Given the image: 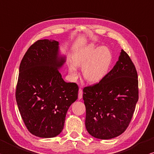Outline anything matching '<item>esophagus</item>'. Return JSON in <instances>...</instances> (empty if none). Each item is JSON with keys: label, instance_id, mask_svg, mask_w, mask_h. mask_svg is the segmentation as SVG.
I'll list each match as a JSON object with an SVG mask.
<instances>
[{"label": "esophagus", "instance_id": "obj_1", "mask_svg": "<svg viewBox=\"0 0 154 154\" xmlns=\"http://www.w3.org/2000/svg\"><path fill=\"white\" fill-rule=\"evenodd\" d=\"M83 97V91H82V89L79 88V95H78V97H79V99H82Z\"/></svg>", "mask_w": 154, "mask_h": 154}]
</instances>
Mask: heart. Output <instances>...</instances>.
I'll use <instances>...</instances> for the list:
<instances>
[{
  "label": "heart",
  "mask_w": 154,
  "mask_h": 154,
  "mask_svg": "<svg viewBox=\"0 0 154 154\" xmlns=\"http://www.w3.org/2000/svg\"><path fill=\"white\" fill-rule=\"evenodd\" d=\"M112 63V54L105 46L90 45L77 52L69 63V71L71 76L77 77V66H82L83 77L90 83H96L104 79L110 71Z\"/></svg>",
  "instance_id": "1"
}]
</instances>
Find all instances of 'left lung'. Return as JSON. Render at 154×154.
<instances>
[{
  "instance_id": "left-lung-1",
  "label": "left lung",
  "mask_w": 154,
  "mask_h": 154,
  "mask_svg": "<svg viewBox=\"0 0 154 154\" xmlns=\"http://www.w3.org/2000/svg\"><path fill=\"white\" fill-rule=\"evenodd\" d=\"M83 91L88 132L100 139L121 135L139 99L137 72L127 53L122 50L119 60L104 79Z\"/></svg>"
}]
</instances>
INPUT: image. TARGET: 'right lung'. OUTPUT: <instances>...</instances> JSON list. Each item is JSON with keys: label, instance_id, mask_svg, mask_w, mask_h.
Segmentation results:
<instances>
[{"label": "right lung", "instance_id": "1", "mask_svg": "<svg viewBox=\"0 0 154 154\" xmlns=\"http://www.w3.org/2000/svg\"><path fill=\"white\" fill-rule=\"evenodd\" d=\"M58 45L55 40H38L19 66L17 104L27 130L42 138L59 135L68 109L78 97V85L65 82L58 71L66 61Z\"/></svg>", "mask_w": 154, "mask_h": 154}]
</instances>
